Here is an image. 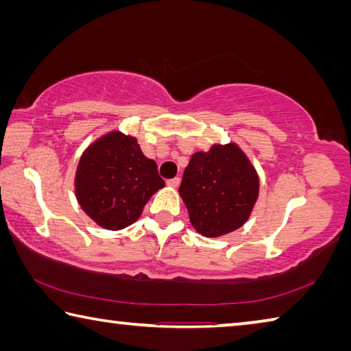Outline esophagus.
<instances>
[{
    "label": "esophagus",
    "instance_id": "obj_1",
    "mask_svg": "<svg viewBox=\"0 0 351 351\" xmlns=\"http://www.w3.org/2000/svg\"><path fill=\"white\" fill-rule=\"evenodd\" d=\"M180 182H181L180 178L175 176V178H171V180H167V186H169V187H173V189H176L178 186H180Z\"/></svg>",
    "mask_w": 351,
    "mask_h": 351
}]
</instances>
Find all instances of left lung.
Returning <instances> with one entry per match:
<instances>
[{"mask_svg":"<svg viewBox=\"0 0 351 351\" xmlns=\"http://www.w3.org/2000/svg\"><path fill=\"white\" fill-rule=\"evenodd\" d=\"M259 180L237 144L197 152L184 170L180 195L190 222L204 237L216 238L239 228L258 199Z\"/></svg>","mask_w":351,"mask_h":351,"instance_id":"1","label":"left lung"}]
</instances>
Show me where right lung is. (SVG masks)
I'll return each instance as SVG.
<instances>
[{"label":"right lung","instance_id":"right-lung-1","mask_svg":"<svg viewBox=\"0 0 351 351\" xmlns=\"http://www.w3.org/2000/svg\"><path fill=\"white\" fill-rule=\"evenodd\" d=\"M164 186L154 159L143 155L135 138L119 132L99 138L82 154L75 178L80 206L109 230L133 224Z\"/></svg>","mask_w":351,"mask_h":351}]
</instances>
